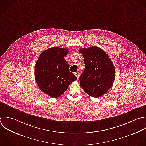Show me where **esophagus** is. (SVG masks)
Instances as JSON below:
<instances>
[{
  "label": "esophagus",
  "mask_w": 146,
  "mask_h": 146,
  "mask_svg": "<svg viewBox=\"0 0 146 146\" xmlns=\"http://www.w3.org/2000/svg\"><path fill=\"white\" fill-rule=\"evenodd\" d=\"M75 76L77 77V78L78 79L79 76V72L78 71H77V72H76L75 73Z\"/></svg>",
  "instance_id": "esophagus-1"
}]
</instances>
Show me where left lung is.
I'll use <instances>...</instances> for the list:
<instances>
[{
  "mask_svg": "<svg viewBox=\"0 0 146 146\" xmlns=\"http://www.w3.org/2000/svg\"><path fill=\"white\" fill-rule=\"evenodd\" d=\"M85 68L79 78L80 86L91 96L98 98L106 94L112 86L115 69L107 54L96 46L82 48Z\"/></svg>",
  "mask_w": 146,
  "mask_h": 146,
  "instance_id": "left-lung-1",
  "label": "left lung"
}]
</instances>
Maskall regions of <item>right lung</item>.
I'll return each mask as SVG.
<instances>
[{
    "label": "right lung",
    "instance_id": "1",
    "mask_svg": "<svg viewBox=\"0 0 146 146\" xmlns=\"http://www.w3.org/2000/svg\"><path fill=\"white\" fill-rule=\"evenodd\" d=\"M67 48L58 47L48 48L41 53L35 66V78L39 88L52 98L63 95L71 83L77 79L69 71L64 57Z\"/></svg>",
    "mask_w": 146,
    "mask_h": 146
}]
</instances>
